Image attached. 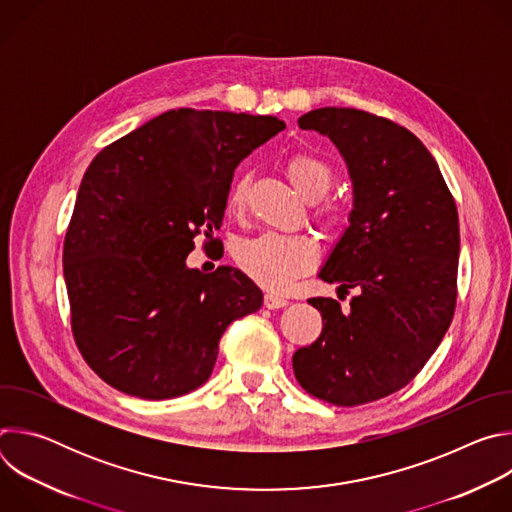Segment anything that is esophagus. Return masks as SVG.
<instances>
[{
  "mask_svg": "<svg viewBox=\"0 0 512 512\" xmlns=\"http://www.w3.org/2000/svg\"><path fill=\"white\" fill-rule=\"evenodd\" d=\"M263 304L269 310H277V308H285L289 302L283 296H277V294H271V291H267L265 298H263Z\"/></svg>",
  "mask_w": 512,
  "mask_h": 512,
  "instance_id": "1",
  "label": "esophagus"
}]
</instances>
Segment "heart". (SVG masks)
I'll use <instances>...</instances> for the list:
<instances>
[{
  "label": "heart",
  "instance_id": "1",
  "mask_svg": "<svg viewBox=\"0 0 512 512\" xmlns=\"http://www.w3.org/2000/svg\"><path fill=\"white\" fill-rule=\"evenodd\" d=\"M285 174L300 192V196L308 202L322 200L332 186L330 168L322 160L308 154L291 156L285 164ZM247 194L249 176H241L227 196V208L231 212L241 210L245 206ZM320 218L326 225H338L344 216L338 208L328 206L320 212ZM235 257L251 279L271 289H283L316 263L318 247L306 235L263 233L255 239L237 243Z\"/></svg>",
  "mask_w": 512,
  "mask_h": 512
}]
</instances>
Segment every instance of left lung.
Listing matches in <instances>:
<instances>
[{
	"instance_id": "1",
	"label": "left lung",
	"mask_w": 512,
	"mask_h": 512,
	"mask_svg": "<svg viewBox=\"0 0 512 512\" xmlns=\"http://www.w3.org/2000/svg\"><path fill=\"white\" fill-rule=\"evenodd\" d=\"M298 125L328 137L346 162L348 227L318 275L358 294L348 312L332 298L308 300L324 328L291 362L310 395L354 407L403 389L446 336L456 308L458 210L433 156L405 127L346 107L314 109Z\"/></svg>"
}]
</instances>
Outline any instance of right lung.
Returning a JSON list of instances; mask_svg holds the SVG:
<instances>
[{
    "mask_svg": "<svg viewBox=\"0 0 512 512\" xmlns=\"http://www.w3.org/2000/svg\"><path fill=\"white\" fill-rule=\"evenodd\" d=\"M285 129L273 115L172 109L87 168L64 239L72 332L111 387L162 401L204 385L227 326L263 304L241 269L186 265L223 225L233 172Z\"/></svg>",
    "mask_w": 512,
    "mask_h": 512,
    "instance_id": "right-lung-1",
    "label": "right lung"
}]
</instances>
